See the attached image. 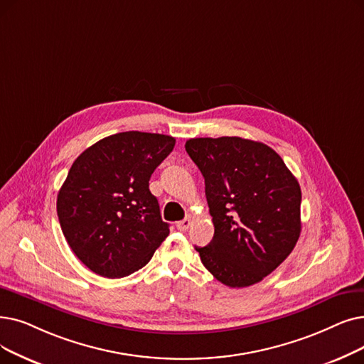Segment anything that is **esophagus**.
Here are the masks:
<instances>
[{"instance_id": "1", "label": "esophagus", "mask_w": 364, "mask_h": 364, "mask_svg": "<svg viewBox=\"0 0 364 364\" xmlns=\"http://www.w3.org/2000/svg\"><path fill=\"white\" fill-rule=\"evenodd\" d=\"M191 225H192V220H191V218H184V220L178 221V223H177V229L181 230V232H184V230H187L188 228H191Z\"/></svg>"}]
</instances>
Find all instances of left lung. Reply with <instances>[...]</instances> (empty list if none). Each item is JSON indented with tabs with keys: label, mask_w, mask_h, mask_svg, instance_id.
<instances>
[{
	"label": "left lung",
	"mask_w": 364,
	"mask_h": 364,
	"mask_svg": "<svg viewBox=\"0 0 364 364\" xmlns=\"http://www.w3.org/2000/svg\"><path fill=\"white\" fill-rule=\"evenodd\" d=\"M186 151L205 178L213 241L195 247L225 286L262 281L289 257L300 236L302 192L281 156L240 136L192 138Z\"/></svg>",
	"instance_id": "1"
}]
</instances>
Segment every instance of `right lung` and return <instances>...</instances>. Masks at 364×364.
<instances>
[{
	"instance_id": "right-lung-1",
	"label": "right lung",
	"mask_w": 364,
	"mask_h": 364,
	"mask_svg": "<svg viewBox=\"0 0 364 364\" xmlns=\"http://www.w3.org/2000/svg\"><path fill=\"white\" fill-rule=\"evenodd\" d=\"M173 146L169 135L129 131L102 138L74 161L56 210L68 245L92 272L128 277L169 235L149 181Z\"/></svg>"
}]
</instances>
